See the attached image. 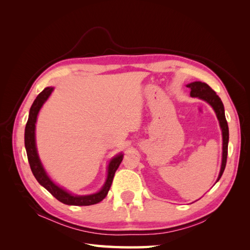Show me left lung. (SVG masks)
Returning <instances> with one entry per match:
<instances>
[{"label": "left lung", "mask_w": 250, "mask_h": 250, "mask_svg": "<svg viewBox=\"0 0 250 250\" xmlns=\"http://www.w3.org/2000/svg\"><path fill=\"white\" fill-rule=\"evenodd\" d=\"M188 87L191 88V96L192 97H198L200 99L207 101L209 103L211 106H213L217 118L219 120V123H220L221 129H222V137H223V155H222V165H221V170L220 174H219L218 180L221 178L222 174L224 172L226 161H228V148H229V125L228 121L225 119V113H224V106L220 98L216 94L215 90L211 88L207 83L200 82V81H195L190 83V84L187 85ZM217 180V181H218Z\"/></svg>", "instance_id": "8db88e82"}]
</instances>
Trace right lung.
<instances>
[{"mask_svg":"<svg viewBox=\"0 0 250 250\" xmlns=\"http://www.w3.org/2000/svg\"><path fill=\"white\" fill-rule=\"evenodd\" d=\"M52 90H53V87L44 88L42 92L36 97V99L34 100L31 108H30L29 118L25 128V147L27 151L30 168H31V171L36 180L39 181L44 188H47V190L60 202H62L64 204H69V206H92V204L100 202L106 197V195L110 188V186L112 184V179H113V176H115V173L119 168L121 162L123 160V154H119L110 161L108 166L107 180L99 193L88 195V196H74L70 193H67L66 191L62 190V188L57 187L54 183H53V181L48 177L46 172H44L42 168L39 155H37L36 147H35L36 118H37V115H39L41 107L42 106V104L51 95Z\"/></svg>","mask_w":250,"mask_h":250,"instance_id":"obj_1","label":"right lung"}]
</instances>
